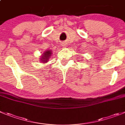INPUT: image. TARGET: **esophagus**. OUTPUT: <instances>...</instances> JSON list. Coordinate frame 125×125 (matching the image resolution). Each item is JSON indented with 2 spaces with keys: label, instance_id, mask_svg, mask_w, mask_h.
Instances as JSON below:
<instances>
[{
  "label": "esophagus",
  "instance_id": "1",
  "mask_svg": "<svg viewBox=\"0 0 125 125\" xmlns=\"http://www.w3.org/2000/svg\"><path fill=\"white\" fill-rule=\"evenodd\" d=\"M63 45H65V44H63Z\"/></svg>",
  "mask_w": 125,
  "mask_h": 125
}]
</instances>
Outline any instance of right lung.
I'll list each match as a JSON object with an SVG mask.
<instances>
[{
	"mask_svg": "<svg viewBox=\"0 0 125 125\" xmlns=\"http://www.w3.org/2000/svg\"><path fill=\"white\" fill-rule=\"evenodd\" d=\"M51 54H52L51 51H47L46 52H44V53L42 55V57L41 58V61L42 63H44L47 62L49 59H50V57L51 56Z\"/></svg>",
	"mask_w": 125,
	"mask_h": 125,
	"instance_id": "obj_1",
	"label": "right lung"
}]
</instances>
